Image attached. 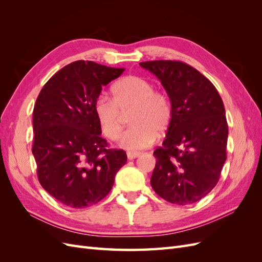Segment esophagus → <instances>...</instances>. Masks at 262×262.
<instances>
[{
	"mask_svg": "<svg viewBox=\"0 0 262 262\" xmlns=\"http://www.w3.org/2000/svg\"><path fill=\"white\" fill-rule=\"evenodd\" d=\"M128 158L129 160H134V158H137V157H139L140 155H141V153L140 152H128Z\"/></svg>",
	"mask_w": 262,
	"mask_h": 262,
	"instance_id": "esophagus-1",
	"label": "esophagus"
}]
</instances>
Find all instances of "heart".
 <instances>
[{
	"label": "heart",
	"instance_id": "obj_1",
	"mask_svg": "<svg viewBox=\"0 0 262 262\" xmlns=\"http://www.w3.org/2000/svg\"><path fill=\"white\" fill-rule=\"evenodd\" d=\"M113 99L100 95L94 101V112L105 136L116 141L122 130V113L131 110L121 145L129 150L149 146L171 121L172 106L168 95L155 91L146 78L130 75L118 81L112 89Z\"/></svg>",
	"mask_w": 262,
	"mask_h": 262
}]
</instances>
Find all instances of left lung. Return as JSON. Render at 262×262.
I'll use <instances>...</instances> for the list:
<instances>
[{
    "label": "left lung",
    "mask_w": 262,
    "mask_h": 262,
    "mask_svg": "<svg viewBox=\"0 0 262 262\" xmlns=\"http://www.w3.org/2000/svg\"><path fill=\"white\" fill-rule=\"evenodd\" d=\"M140 66L161 81L172 106L163 146L153 153L150 186L170 203H195L216 186L226 161L223 100L215 86L187 63L158 60Z\"/></svg>",
    "instance_id": "8db88e82"
}]
</instances>
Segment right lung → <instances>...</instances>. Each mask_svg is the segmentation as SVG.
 I'll return each instance as SVG.
<instances>
[{"mask_svg":"<svg viewBox=\"0 0 262 262\" xmlns=\"http://www.w3.org/2000/svg\"><path fill=\"white\" fill-rule=\"evenodd\" d=\"M124 69L75 61L58 71L39 93L34 113L33 154L38 180L70 208L96 204L110 192L126 163L123 149L108 148L94 101Z\"/></svg>","mask_w":262,"mask_h":262,"instance_id":"1","label":"right lung"}]
</instances>
